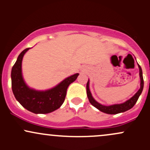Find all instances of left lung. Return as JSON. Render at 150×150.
I'll use <instances>...</instances> for the list:
<instances>
[{"mask_svg": "<svg viewBox=\"0 0 150 150\" xmlns=\"http://www.w3.org/2000/svg\"><path fill=\"white\" fill-rule=\"evenodd\" d=\"M139 69V76H140V88L139 89L138 91L130 99H129L128 100L123 103L121 104H115V105H109V106H106V105H103L101 104L98 103L96 101L93 99V98L92 97L91 93L90 90H89V82L88 81L86 84V92H87V96L89 100V102L91 103L92 105H93L94 107H96V108L98 109L99 110H100L101 112H105L107 114H117L120 113V112H122L127 111V110H129V109L132 108L134 106V104L136 103V102L138 100L139 96L142 93V91L143 90V87H144V80H143V76H142V69L139 65L138 64Z\"/></svg>", "mask_w": 150, "mask_h": 150, "instance_id": "left-lung-1", "label": "left lung"}]
</instances>
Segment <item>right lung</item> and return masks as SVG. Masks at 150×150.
<instances>
[{
	"instance_id": "obj_1",
	"label": "right lung",
	"mask_w": 150,
	"mask_h": 150,
	"mask_svg": "<svg viewBox=\"0 0 150 150\" xmlns=\"http://www.w3.org/2000/svg\"><path fill=\"white\" fill-rule=\"evenodd\" d=\"M23 50L18 57L11 71L12 90L18 102L28 110L34 113L45 114L54 111L63 104L68 86L76 79L79 74L67 78L54 88L45 91H38L30 88L22 76V60L25 53Z\"/></svg>"
}]
</instances>
